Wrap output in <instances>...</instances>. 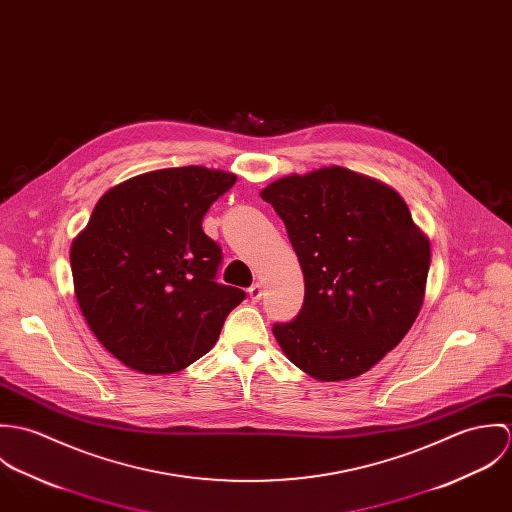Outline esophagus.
<instances>
[{
  "label": "esophagus",
  "mask_w": 512,
  "mask_h": 512,
  "mask_svg": "<svg viewBox=\"0 0 512 512\" xmlns=\"http://www.w3.org/2000/svg\"><path fill=\"white\" fill-rule=\"evenodd\" d=\"M248 295H250L252 301H258V299L262 297V284H258V282L252 284V286L248 288Z\"/></svg>",
  "instance_id": "esophagus-1"
}]
</instances>
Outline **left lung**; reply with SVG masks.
I'll return each instance as SVG.
<instances>
[{
  "mask_svg": "<svg viewBox=\"0 0 512 512\" xmlns=\"http://www.w3.org/2000/svg\"><path fill=\"white\" fill-rule=\"evenodd\" d=\"M260 197L284 220L305 297L274 337L317 380L361 376L414 325L426 293L430 240L382 181L333 165L288 175Z\"/></svg>",
  "mask_w": 512,
  "mask_h": 512,
  "instance_id": "8db88e82",
  "label": "left lung"
}]
</instances>
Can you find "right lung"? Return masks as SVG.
Wrapping results in <instances>:
<instances>
[{
  "label": "right lung",
  "mask_w": 512,
  "mask_h": 512,
  "mask_svg": "<svg viewBox=\"0 0 512 512\" xmlns=\"http://www.w3.org/2000/svg\"><path fill=\"white\" fill-rule=\"evenodd\" d=\"M236 183L201 165L132 177L96 203L71 246L74 293L96 339L124 365L171 374L207 355L246 293L217 282L209 207Z\"/></svg>",
  "instance_id": "obj_1"
}]
</instances>
